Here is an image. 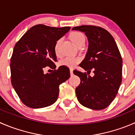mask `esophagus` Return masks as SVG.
<instances>
[{"label": "esophagus", "instance_id": "obj_1", "mask_svg": "<svg viewBox=\"0 0 135 135\" xmlns=\"http://www.w3.org/2000/svg\"><path fill=\"white\" fill-rule=\"evenodd\" d=\"M70 76H71L73 75V69H70Z\"/></svg>", "mask_w": 135, "mask_h": 135}]
</instances>
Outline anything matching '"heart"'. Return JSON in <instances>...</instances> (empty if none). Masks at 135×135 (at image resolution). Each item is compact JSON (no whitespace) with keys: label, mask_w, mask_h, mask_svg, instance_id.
Here are the masks:
<instances>
[{"label":"heart","mask_w":135,"mask_h":135,"mask_svg":"<svg viewBox=\"0 0 135 135\" xmlns=\"http://www.w3.org/2000/svg\"><path fill=\"white\" fill-rule=\"evenodd\" d=\"M70 38H71L72 41L74 42V44L78 46L80 43L81 42L85 41V36L81 32H78V31H75L73 32V33L70 35ZM61 39H59L56 42L54 47V50L56 54H59V46L61 44ZM81 59L80 57H65L62 58V59L60 60L59 65L61 66H66L68 68H73L76 66L77 64H78L80 62Z\"/></svg>","instance_id":"heart-1"}]
</instances>
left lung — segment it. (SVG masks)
Segmentation results:
<instances>
[{
	"label": "left lung",
	"instance_id": "1",
	"mask_svg": "<svg viewBox=\"0 0 135 135\" xmlns=\"http://www.w3.org/2000/svg\"><path fill=\"white\" fill-rule=\"evenodd\" d=\"M73 30L85 33L89 42L88 52L80 66L93 70L94 76L74 70L80 84L76 89L77 99L84 107L103 110L110 105L119 90L122 79V58L114 38L100 27L81 25ZM90 74V73H89Z\"/></svg>",
	"mask_w": 135,
	"mask_h": 135
}]
</instances>
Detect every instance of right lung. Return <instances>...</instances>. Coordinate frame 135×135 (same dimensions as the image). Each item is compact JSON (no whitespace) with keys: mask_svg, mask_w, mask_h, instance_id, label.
I'll list each match as a JSON object with an SVG mask.
<instances>
[{"mask_svg":"<svg viewBox=\"0 0 135 135\" xmlns=\"http://www.w3.org/2000/svg\"><path fill=\"white\" fill-rule=\"evenodd\" d=\"M70 29L39 24L29 28L15 45L10 59L11 82L27 107L40 108L54 104L59 85L70 78L66 66H59L50 74H44L43 70L46 66L55 69V43Z\"/></svg>","mask_w":135,"mask_h":135,"instance_id":"1","label":"right lung"}]
</instances>
